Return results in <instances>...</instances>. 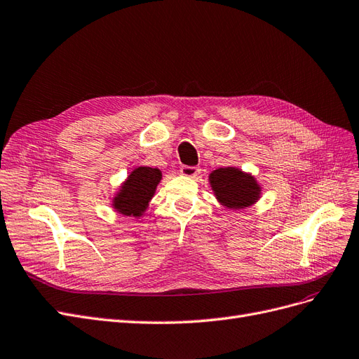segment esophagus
I'll list each match as a JSON object with an SVG mask.
<instances>
[{"mask_svg": "<svg viewBox=\"0 0 359 359\" xmlns=\"http://www.w3.org/2000/svg\"><path fill=\"white\" fill-rule=\"evenodd\" d=\"M200 167H189V165H182L180 167V172L183 176H187V177H195V176H198L200 175Z\"/></svg>", "mask_w": 359, "mask_h": 359, "instance_id": "34e87169", "label": "esophagus"}]
</instances>
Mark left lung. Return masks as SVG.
Returning <instances> with one entry per match:
<instances>
[{
  "mask_svg": "<svg viewBox=\"0 0 359 359\" xmlns=\"http://www.w3.org/2000/svg\"><path fill=\"white\" fill-rule=\"evenodd\" d=\"M209 182L217 201L226 209H246V207L255 204L261 196V187L255 177L236 167L212 171Z\"/></svg>",
  "mask_w": 359,
  "mask_h": 359,
  "instance_id": "8db88e82",
  "label": "left lung"
}]
</instances>
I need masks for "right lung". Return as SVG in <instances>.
<instances>
[{"label":"right lung","mask_w":359,"mask_h":359,"mask_svg":"<svg viewBox=\"0 0 359 359\" xmlns=\"http://www.w3.org/2000/svg\"><path fill=\"white\" fill-rule=\"evenodd\" d=\"M163 179V172L152 167H137L122 183L119 192L114 195V210L125 216L140 217L155 195L158 183Z\"/></svg>","instance_id":"add662e5"}]
</instances>
